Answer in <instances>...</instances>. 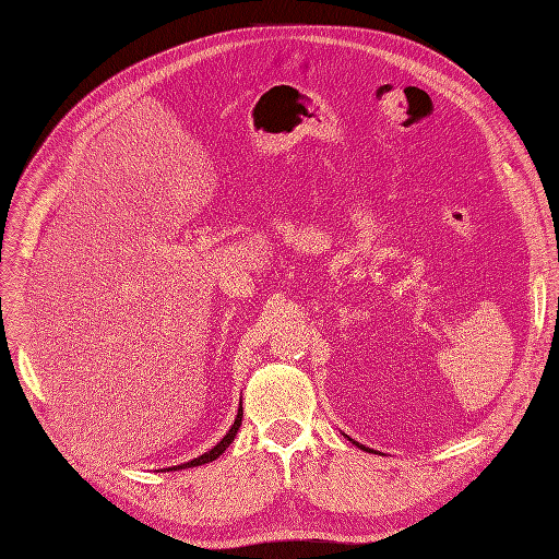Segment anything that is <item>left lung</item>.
Segmentation results:
<instances>
[{"instance_id": "1", "label": "left lung", "mask_w": 559, "mask_h": 559, "mask_svg": "<svg viewBox=\"0 0 559 559\" xmlns=\"http://www.w3.org/2000/svg\"><path fill=\"white\" fill-rule=\"evenodd\" d=\"M348 439H350V437H348ZM350 442H354V439H350ZM354 444H356L358 449H362V451H371V449H367V447H362V444H358V442H354ZM371 453H373V451H371Z\"/></svg>"}]
</instances>
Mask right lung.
Returning a JSON list of instances; mask_svg holds the SVG:
<instances>
[{"instance_id":"1","label":"right lung","mask_w":559,"mask_h":559,"mask_svg":"<svg viewBox=\"0 0 559 559\" xmlns=\"http://www.w3.org/2000/svg\"><path fill=\"white\" fill-rule=\"evenodd\" d=\"M240 426H242V403H240V407H238V417H235V421H233V426H230V430L222 437V442H217V447H213L209 453H203V455H199V457H194V460H190V462H183V464H179V466H171L174 472L176 468H190V466H199V464H209V462H213V460H217L228 447H230V442L235 439V435H238V430H240ZM171 468H167V472H171Z\"/></svg>"}]
</instances>
